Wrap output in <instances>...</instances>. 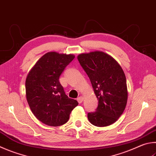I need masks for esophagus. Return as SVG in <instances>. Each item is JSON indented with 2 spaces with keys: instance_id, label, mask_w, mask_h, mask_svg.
Returning a JSON list of instances; mask_svg holds the SVG:
<instances>
[{
  "instance_id": "1",
  "label": "esophagus",
  "mask_w": 156,
  "mask_h": 156,
  "mask_svg": "<svg viewBox=\"0 0 156 156\" xmlns=\"http://www.w3.org/2000/svg\"><path fill=\"white\" fill-rule=\"evenodd\" d=\"M83 97H82V96H80V97H79V98H77V101H78V103L79 104H81L82 102H83Z\"/></svg>"
}]
</instances>
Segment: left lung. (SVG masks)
<instances>
[{
  "mask_svg": "<svg viewBox=\"0 0 156 156\" xmlns=\"http://www.w3.org/2000/svg\"><path fill=\"white\" fill-rule=\"evenodd\" d=\"M78 60L98 99L97 108L88 113V119L98 127L111 125L123 114L127 104L125 73L112 56L103 52L81 54Z\"/></svg>",
  "mask_w": 156,
  "mask_h": 156,
  "instance_id": "left-lung-1",
  "label": "left lung"
}]
</instances>
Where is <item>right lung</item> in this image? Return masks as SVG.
Listing matches in <instances>:
<instances>
[{"instance_id": "1", "label": "right lung", "mask_w": 156, "mask_h": 156, "mask_svg": "<svg viewBox=\"0 0 156 156\" xmlns=\"http://www.w3.org/2000/svg\"><path fill=\"white\" fill-rule=\"evenodd\" d=\"M75 56L48 52L37 62L27 76L26 95L35 117L50 126L63 125L78 101L69 98L59 78Z\"/></svg>"}]
</instances>
